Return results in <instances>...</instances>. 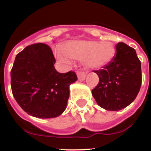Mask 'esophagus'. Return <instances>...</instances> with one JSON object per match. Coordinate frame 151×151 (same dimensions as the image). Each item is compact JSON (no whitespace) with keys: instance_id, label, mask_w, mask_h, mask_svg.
Here are the masks:
<instances>
[{"instance_id":"34e87169","label":"esophagus","mask_w":151,"mask_h":151,"mask_svg":"<svg viewBox=\"0 0 151 151\" xmlns=\"http://www.w3.org/2000/svg\"><path fill=\"white\" fill-rule=\"evenodd\" d=\"M77 77H78V80L80 81H83L85 80V77H86V73L83 71H77Z\"/></svg>"}]
</instances>
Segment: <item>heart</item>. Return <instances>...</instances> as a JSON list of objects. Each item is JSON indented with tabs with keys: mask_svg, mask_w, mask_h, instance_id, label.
<instances>
[{
	"mask_svg": "<svg viewBox=\"0 0 151 151\" xmlns=\"http://www.w3.org/2000/svg\"><path fill=\"white\" fill-rule=\"evenodd\" d=\"M63 53L56 52V57L60 61L68 63V57L73 59H83L89 68H98L106 66L113 59L115 49L109 42L96 41H74L68 43L63 48Z\"/></svg>",
	"mask_w": 151,
	"mask_h": 151,
	"instance_id": "1",
	"label": "heart"
}]
</instances>
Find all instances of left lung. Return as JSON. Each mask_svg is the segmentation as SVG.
Listing matches in <instances>:
<instances>
[{
    "mask_svg": "<svg viewBox=\"0 0 151 151\" xmlns=\"http://www.w3.org/2000/svg\"><path fill=\"white\" fill-rule=\"evenodd\" d=\"M116 55L101 69L93 71L99 82L92 90L97 104L106 110L118 111L136 99L142 83L141 62L134 48L123 42L115 46Z\"/></svg>",
    "mask_w": 151,
    "mask_h": 151,
    "instance_id": "left-lung-1",
    "label": "left lung"
}]
</instances>
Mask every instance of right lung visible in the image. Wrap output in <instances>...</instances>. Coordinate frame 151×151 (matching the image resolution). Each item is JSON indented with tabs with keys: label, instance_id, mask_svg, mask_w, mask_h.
<instances>
[{
	"label": "right lung",
	"instance_id": "1",
	"mask_svg": "<svg viewBox=\"0 0 151 151\" xmlns=\"http://www.w3.org/2000/svg\"><path fill=\"white\" fill-rule=\"evenodd\" d=\"M52 50L46 44L27 46L15 58L11 87L18 104L29 115L51 118L61 115L69 98V85L77 80L74 71H56Z\"/></svg>",
	"mask_w": 151,
	"mask_h": 151
}]
</instances>
